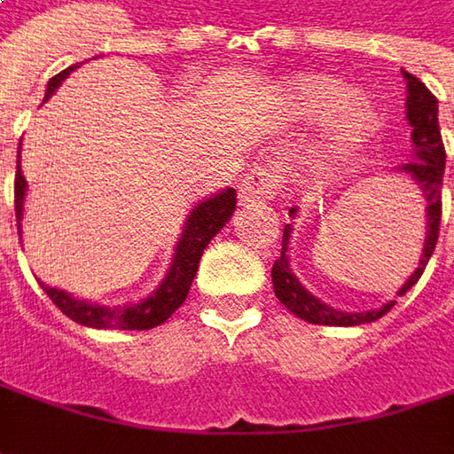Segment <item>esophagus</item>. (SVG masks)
<instances>
[{
	"mask_svg": "<svg viewBox=\"0 0 454 454\" xmlns=\"http://www.w3.org/2000/svg\"><path fill=\"white\" fill-rule=\"evenodd\" d=\"M274 193V176L266 168H254L246 180L241 183L239 198L243 203H254V200H269Z\"/></svg>",
	"mask_w": 454,
	"mask_h": 454,
	"instance_id": "esophagus-1",
	"label": "esophagus"
}]
</instances>
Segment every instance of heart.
Here are the masks:
<instances>
[{"label": "heart", "mask_w": 454, "mask_h": 454, "mask_svg": "<svg viewBox=\"0 0 454 454\" xmlns=\"http://www.w3.org/2000/svg\"><path fill=\"white\" fill-rule=\"evenodd\" d=\"M344 90L347 87L341 82L329 80V77H306V80H299L291 87V98L301 113L317 115V113L329 110L332 105L344 98ZM372 128H374V107L364 98L342 100L336 106L334 118L329 125L324 155H329V158L347 155L359 143H364V137L372 133Z\"/></svg>", "instance_id": "obj_1"}]
</instances>
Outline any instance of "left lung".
<instances>
[{"label":"left lung","instance_id":"obj_1","mask_svg":"<svg viewBox=\"0 0 454 454\" xmlns=\"http://www.w3.org/2000/svg\"><path fill=\"white\" fill-rule=\"evenodd\" d=\"M407 80V120L412 125V143H414V160L397 165L395 170L412 178L417 188L422 191L425 203H427V239L425 248L419 256V266L414 269V274L402 284L397 296H404L419 281V276L425 271L432 251L437 246L440 236V218H442V176H445V145H442V135H440V122H437V98L419 82L414 74L402 70ZM291 215H296V208H291ZM289 239L291 226L284 228V243H281V256L274 261L271 269V281H274V294L281 304L289 309L291 314H296L299 319L309 324H324V326H359L369 324L384 317L397 301H387L380 309H369L362 314L354 311H339L334 306L319 301L311 291L301 286V281L294 276L289 266Z\"/></svg>","mask_w":454,"mask_h":454}]
</instances>
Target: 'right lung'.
<instances>
[{"label": "right lung", "mask_w": 454, "mask_h": 454, "mask_svg": "<svg viewBox=\"0 0 454 454\" xmlns=\"http://www.w3.org/2000/svg\"><path fill=\"white\" fill-rule=\"evenodd\" d=\"M74 67L55 74L50 80V85H47V95L44 98H50ZM24 196H27V180L22 176V165H17V178H14V211H17L20 236H22V223L20 221H22L24 215ZM233 211H236V191L233 188H226V191H221L215 196L200 200L196 208L191 211V215H188L185 226H183L178 246H176V256L170 261V269H168V274L160 281V286L153 291L150 296H145L143 301H137V304L100 306L92 304V301L74 299L67 291L52 289L47 284H42V289L55 301V306L62 314H67L72 321H77L82 326H92V329H128V332H135V329L140 332V329L160 326L185 301V296L191 291V284L196 278L198 263H200V256H203L206 246L231 221Z\"/></svg>", "instance_id": "obj_1"}]
</instances>
